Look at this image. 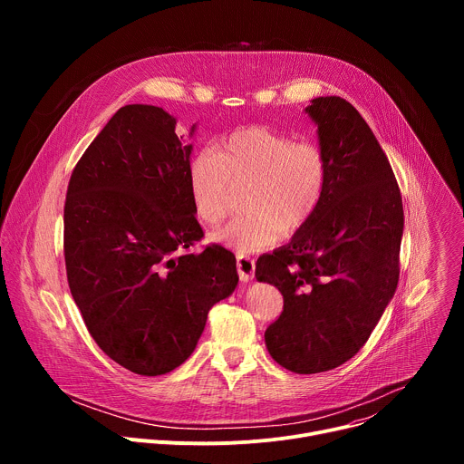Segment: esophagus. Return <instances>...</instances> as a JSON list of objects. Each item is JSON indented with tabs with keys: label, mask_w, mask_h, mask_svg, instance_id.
I'll list each match as a JSON object with an SVG mask.
<instances>
[{
	"label": "esophagus",
	"mask_w": 464,
	"mask_h": 464,
	"mask_svg": "<svg viewBox=\"0 0 464 464\" xmlns=\"http://www.w3.org/2000/svg\"><path fill=\"white\" fill-rule=\"evenodd\" d=\"M237 272L242 283H249L255 276V260L247 255H238L237 256Z\"/></svg>",
	"instance_id": "esophagus-1"
}]
</instances>
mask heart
Segmentation results:
<instances>
[{
  "instance_id": "1",
  "label": "heart",
  "mask_w": 464,
  "mask_h": 464,
  "mask_svg": "<svg viewBox=\"0 0 464 464\" xmlns=\"http://www.w3.org/2000/svg\"><path fill=\"white\" fill-rule=\"evenodd\" d=\"M326 158L312 141L268 126H242L211 150L196 154L187 169L192 211L206 226L220 224L233 206V188L249 183L244 209L211 235V240L253 253L276 246L304 227L326 188Z\"/></svg>"
}]
</instances>
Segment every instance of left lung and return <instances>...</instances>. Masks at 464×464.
<instances>
[{
  "label": "left lung",
  "instance_id": "8db88e82",
  "mask_svg": "<svg viewBox=\"0 0 464 464\" xmlns=\"http://www.w3.org/2000/svg\"><path fill=\"white\" fill-rule=\"evenodd\" d=\"M304 111L326 158L324 196L286 246L258 256L255 277L285 299L264 333L270 356L314 374L351 360L392 299L404 209L387 156L351 102L315 97Z\"/></svg>",
  "mask_w": 464,
  "mask_h": 464
}]
</instances>
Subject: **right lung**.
<instances>
[{"instance_id": "right-lung-1", "label": "right lung", "mask_w": 464, "mask_h": 464, "mask_svg": "<svg viewBox=\"0 0 464 464\" xmlns=\"http://www.w3.org/2000/svg\"><path fill=\"white\" fill-rule=\"evenodd\" d=\"M190 126L188 138L194 136ZM192 145L160 106L126 104L77 163L65 194L63 255L75 304L95 343L119 365L160 376L196 349L211 306L237 285L204 237L188 198Z\"/></svg>"}]
</instances>
